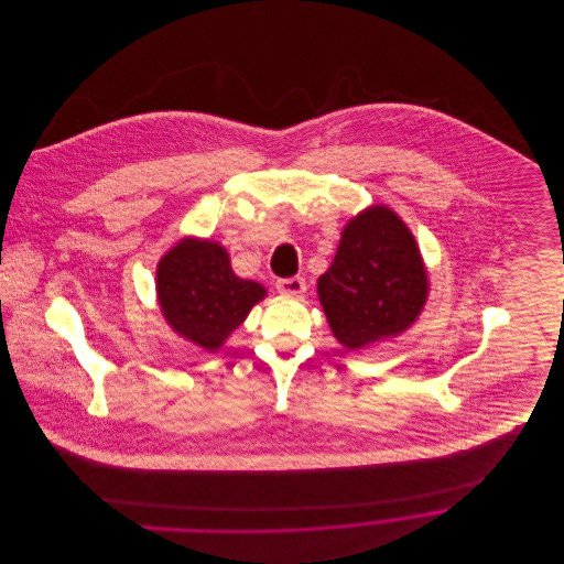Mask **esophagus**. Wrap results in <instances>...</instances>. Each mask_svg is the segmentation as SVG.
Segmentation results:
<instances>
[{"label": "esophagus", "mask_w": 564, "mask_h": 564, "mask_svg": "<svg viewBox=\"0 0 564 564\" xmlns=\"http://www.w3.org/2000/svg\"><path fill=\"white\" fill-rule=\"evenodd\" d=\"M275 289L284 295H304L306 291V280L300 278V275H293V278H280L275 282Z\"/></svg>", "instance_id": "esophagus-1"}]
</instances>
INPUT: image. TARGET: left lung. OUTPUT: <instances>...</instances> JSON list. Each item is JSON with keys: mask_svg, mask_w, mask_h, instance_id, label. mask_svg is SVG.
Returning a JSON list of instances; mask_svg holds the SVG:
<instances>
[{"mask_svg": "<svg viewBox=\"0 0 564 564\" xmlns=\"http://www.w3.org/2000/svg\"><path fill=\"white\" fill-rule=\"evenodd\" d=\"M317 291L338 343L360 349L412 325L425 304L427 275L402 219L373 206L343 230Z\"/></svg>", "mask_w": 564, "mask_h": 564, "instance_id": "obj_1", "label": "left lung"}]
</instances>
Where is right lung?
Masks as SVG:
<instances>
[{"label": "right lung", "mask_w": 564, "mask_h": 564, "mask_svg": "<svg viewBox=\"0 0 564 564\" xmlns=\"http://www.w3.org/2000/svg\"><path fill=\"white\" fill-rule=\"evenodd\" d=\"M159 300L169 325L188 340L217 349L241 325L264 289L239 278L217 242H177L159 264Z\"/></svg>", "instance_id": "add662e5"}]
</instances>
